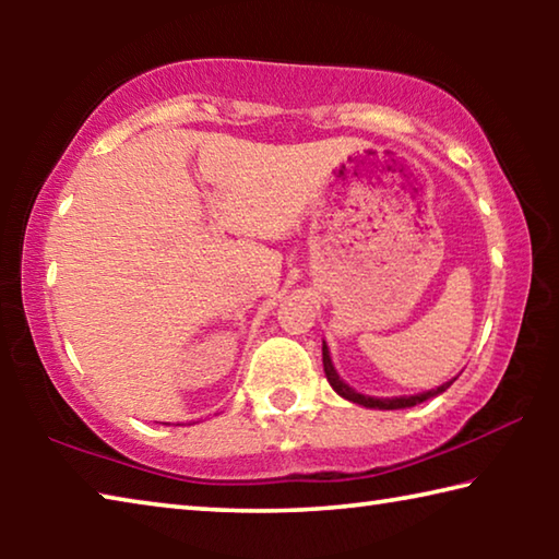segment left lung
<instances>
[{"instance_id": "1", "label": "left lung", "mask_w": 559, "mask_h": 559, "mask_svg": "<svg viewBox=\"0 0 559 559\" xmlns=\"http://www.w3.org/2000/svg\"><path fill=\"white\" fill-rule=\"evenodd\" d=\"M323 367H325V377H328L330 386H333V390H335L340 396H345V400L355 402V404L370 406V409H404V406L421 404V402H427L429 396H437V394H441V392H447L449 386L453 384V380H451V382H447V384L437 386V390H431V392H424V394H412V396H392V400H377V396H365V394L355 392L353 386H347L343 380H340L337 372H335V367H333V362H330V353H328V345H325V343H323Z\"/></svg>"}]
</instances>
